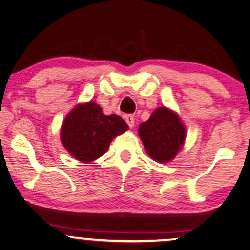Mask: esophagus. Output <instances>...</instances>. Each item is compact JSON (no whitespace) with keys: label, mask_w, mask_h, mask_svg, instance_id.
Instances as JSON below:
<instances>
[{"label":"esophagus","mask_w":250,"mask_h":250,"mask_svg":"<svg viewBox=\"0 0 250 250\" xmlns=\"http://www.w3.org/2000/svg\"><path fill=\"white\" fill-rule=\"evenodd\" d=\"M125 122L128 123L129 127H130V128L134 127V125H135V119H134V116L130 115V114L125 115Z\"/></svg>","instance_id":"34e87169"}]
</instances>
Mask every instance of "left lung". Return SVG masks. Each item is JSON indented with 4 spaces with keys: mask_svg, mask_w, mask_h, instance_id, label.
I'll list each match as a JSON object with an SVG mask.
<instances>
[{
    "mask_svg": "<svg viewBox=\"0 0 250 250\" xmlns=\"http://www.w3.org/2000/svg\"><path fill=\"white\" fill-rule=\"evenodd\" d=\"M138 135L148 156L158 163H168L183 146L186 128L175 112L159 107L141 123Z\"/></svg>",
    "mask_w": 250,
    "mask_h": 250,
    "instance_id": "8db88e82",
    "label": "left lung"
}]
</instances>
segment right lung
Here are the masks:
<instances>
[{"label":"right lung","instance_id":"obj_1","mask_svg":"<svg viewBox=\"0 0 250 250\" xmlns=\"http://www.w3.org/2000/svg\"><path fill=\"white\" fill-rule=\"evenodd\" d=\"M128 130L119 115H105L96 103L80 104L65 116L61 128V141L72 157L91 163L108 150L110 142Z\"/></svg>","mask_w":250,"mask_h":250}]
</instances>
